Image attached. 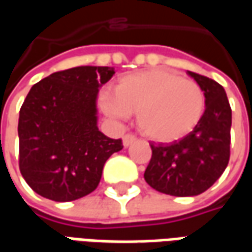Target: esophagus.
Here are the masks:
<instances>
[{
  "mask_svg": "<svg viewBox=\"0 0 252 252\" xmlns=\"http://www.w3.org/2000/svg\"><path fill=\"white\" fill-rule=\"evenodd\" d=\"M136 140V137L131 135V133H126L123 136V144H124V147H128V146H131L132 143Z\"/></svg>",
  "mask_w": 252,
  "mask_h": 252,
  "instance_id": "esophagus-1",
  "label": "esophagus"
}]
</instances>
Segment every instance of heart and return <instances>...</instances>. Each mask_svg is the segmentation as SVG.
<instances>
[{
    "mask_svg": "<svg viewBox=\"0 0 252 252\" xmlns=\"http://www.w3.org/2000/svg\"><path fill=\"white\" fill-rule=\"evenodd\" d=\"M102 109L124 119L137 113V126L155 142H174L186 136L200 123L205 94L195 81L167 68H155L121 78L102 99Z\"/></svg>",
    "mask_w": 252,
    "mask_h": 252,
    "instance_id": "obj_1",
    "label": "heart"
}]
</instances>
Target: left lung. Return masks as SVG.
<instances>
[{
    "instance_id": "8db88e82",
    "label": "left lung",
    "mask_w": 252,
    "mask_h": 252,
    "mask_svg": "<svg viewBox=\"0 0 252 252\" xmlns=\"http://www.w3.org/2000/svg\"><path fill=\"white\" fill-rule=\"evenodd\" d=\"M205 94V112L193 131L170 144L150 143L153 157L144 180L175 197L198 195L211 188L229 162L232 110L225 90L211 78L188 71Z\"/></svg>"
}]
</instances>
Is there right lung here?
<instances>
[{"mask_svg":"<svg viewBox=\"0 0 252 252\" xmlns=\"http://www.w3.org/2000/svg\"><path fill=\"white\" fill-rule=\"evenodd\" d=\"M113 74V67H72L31 88L20 109L19 166L41 197L67 202L88 195L105 162L123 148L121 139L97 126L98 90Z\"/></svg>","mask_w":252,"mask_h":252,"instance_id":"add662e5","label":"right lung"}]
</instances>
